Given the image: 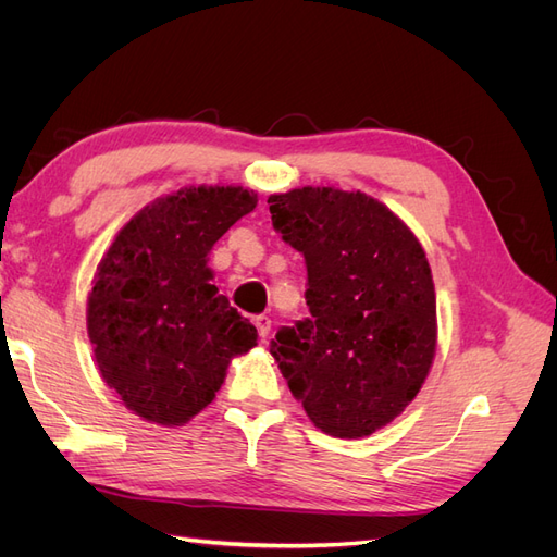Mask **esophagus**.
<instances>
[{"label": "esophagus", "mask_w": 557, "mask_h": 557, "mask_svg": "<svg viewBox=\"0 0 557 557\" xmlns=\"http://www.w3.org/2000/svg\"><path fill=\"white\" fill-rule=\"evenodd\" d=\"M256 327H258V334L262 336V339H267L269 332H272V318H269V315H258L256 318Z\"/></svg>", "instance_id": "34e87169"}]
</instances>
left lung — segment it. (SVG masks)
Listing matches in <instances>:
<instances>
[{
    "instance_id": "8db88e82",
    "label": "left lung",
    "mask_w": 557,
    "mask_h": 557,
    "mask_svg": "<svg viewBox=\"0 0 557 557\" xmlns=\"http://www.w3.org/2000/svg\"><path fill=\"white\" fill-rule=\"evenodd\" d=\"M272 223L307 260L311 318L272 342L315 428L360 440L395 420L436 352L432 269L416 234L360 190L305 185L269 195Z\"/></svg>"
}]
</instances>
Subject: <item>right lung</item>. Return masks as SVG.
I'll list each match as a JSON object with an SVG mask.
<instances>
[{
	"instance_id": "obj_1",
	"label": "right lung",
	"mask_w": 557,
	"mask_h": 557,
	"mask_svg": "<svg viewBox=\"0 0 557 557\" xmlns=\"http://www.w3.org/2000/svg\"><path fill=\"white\" fill-rule=\"evenodd\" d=\"M258 207L242 185H190L150 201L115 234L88 295V336L104 383L129 411L185 425L225 383L258 330L211 283L213 244Z\"/></svg>"
}]
</instances>
